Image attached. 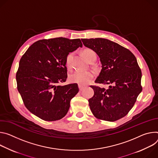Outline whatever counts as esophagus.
I'll return each instance as SVG.
<instances>
[{"label":"esophagus","instance_id":"34e87169","mask_svg":"<svg viewBox=\"0 0 158 158\" xmlns=\"http://www.w3.org/2000/svg\"><path fill=\"white\" fill-rule=\"evenodd\" d=\"M78 88H79V90H80V91H81V90L85 88V86H83V85H81L78 84Z\"/></svg>","mask_w":158,"mask_h":158}]
</instances>
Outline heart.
I'll return each instance as SVG.
<instances>
[{"instance_id": "obj_1", "label": "heart", "mask_w": 158, "mask_h": 158, "mask_svg": "<svg viewBox=\"0 0 158 158\" xmlns=\"http://www.w3.org/2000/svg\"><path fill=\"white\" fill-rule=\"evenodd\" d=\"M83 55L85 59L89 61H91L94 57L96 56L95 52L90 49H86L84 50ZM72 55L71 54L69 55L66 58V64L68 68L72 66ZM94 77V73L92 72L77 71L69 75V80L72 83H75L81 85H86L92 81Z\"/></svg>"}]
</instances>
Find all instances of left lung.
I'll return each instance as SVG.
<instances>
[{
  "instance_id": "1",
  "label": "left lung",
  "mask_w": 158,
  "mask_h": 158,
  "mask_svg": "<svg viewBox=\"0 0 158 158\" xmlns=\"http://www.w3.org/2000/svg\"><path fill=\"white\" fill-rule=\"evenodd\" d=\"M81 41L100 58L102 69L95 82L110 85L107 89L90 86L94 90L89 100L92 112L97 118L110 122L124 117L142 92V73L136 58L129 49L107 39Z\"/></svg>"
}]
</instances>
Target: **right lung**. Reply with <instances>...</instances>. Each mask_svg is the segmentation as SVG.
<instances>
[{
	"label": "right lung",
	"instance_id": "add662e5",
	"mask_svg": "<svg viewBox=\"0 0 158 158\" xmlns=\"http://www.w3.org/2000/svg\"><path fill=\"white\" fill-rule=\"evenodd\" d=\"M82 47L80 39L56 38L33 43L20 60L16 73L17 90L26 107L46 121L62 118L79 91L77 83L57 85L67 78L66 60Z\"/></svg>",
	"mask_w": 158,
	"mask_h": 158
}]
</instances>
